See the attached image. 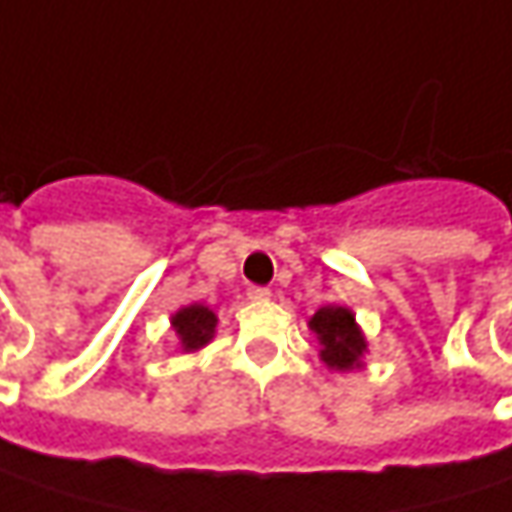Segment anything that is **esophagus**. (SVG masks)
I'll list each match as a JSON object with an SVG mask.
<instances>
[{"mask_svg":"<svg viewBox=\"0 0 512 512\" xmlns=\"http://www.w3.org/2000/svg\"><path fill=\"white\" fill-rule=\"evenodd\" d=\"M246 295H249L252 301H269V295H272V292H269L266 286H249V289H246Z\"/></svg>","mask_w":512,"mask_h":512,"instance_id":"esophagus-1","label":"esophagus"}]
</instances>
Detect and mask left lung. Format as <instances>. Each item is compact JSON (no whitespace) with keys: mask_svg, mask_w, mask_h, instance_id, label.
<instances>
[{"mask_svg":"<svg viewBox=\"0 0 512 512\" xmlns=\"http://www.w3.org/2000/svg\"><path fill=\"white\" fill-rule=\"evenodd\" d=\"M310 330L318 336V356L330 371H353L362 368V356L368 342L347 307L327 304L310 318Z\"/></svg>","mask_w":512,"mask_h":512,"instance_id":"1","label":"left lung"}]
</instances>
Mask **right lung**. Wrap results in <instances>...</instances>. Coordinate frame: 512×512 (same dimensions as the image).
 I'll use <instances>...</instances> for the list:
<instances>
[{
    "mask_svg": "<svg viewBox=\"0 0 512 512\" xmlns=\"http://www.w3.org/2000/svg\"><path fill=\"white\" fill-rule=\"evenodd\" d=\"M176 336H179V345L185 353L205 347L214 339V330H217V316L211 307L205 304H188L182 310H176L170 318Z\"/></svg>",
    "mask_w": 512,
    "mask_h": 512,
    "instance_id": "obj_1",
    "label": "right lung"
}]
</instances>
